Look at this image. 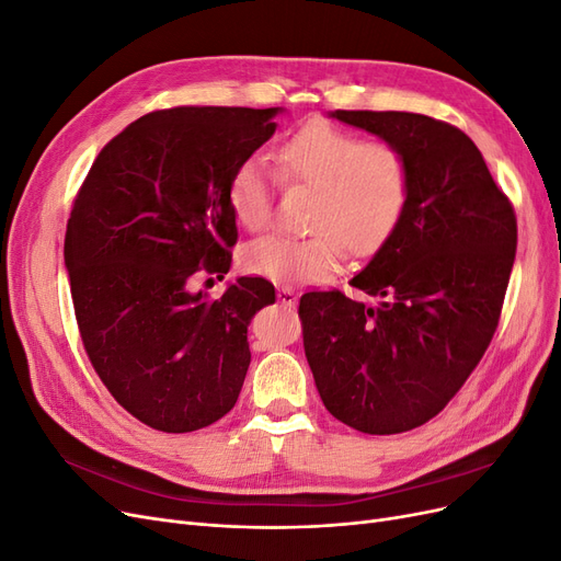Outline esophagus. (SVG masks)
<instances>
[{
	"label": "esophagus",
	"instance_id": "34e87169",
	"mask_svg": "<svg viewBox=\"0 0 561 561\" xmlns=\"http://www.w3.org/2000/svg\"><path fill=\"white\" fill-rule=\"evenodd\" d=\"M278 301L285 304V307H295V304H297V293L293 290V287L280 285L278 287Z\"/></svg>",
	"mask_w": 561,
	"mask_h": 561
}]
</instances>
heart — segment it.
<instances>
[{"label":"heart","instance_id":"heart-1","mask_svg":"<svg viewBox=\"0 0 561 561\" xmlns=\"http://www.w3.org/2000/svg\"><path fill=\"white\" fill-rule=\"evenodd\" d=\"M287 184L311 186L301 236L266 233L250 241L241 264L274 283L320 280L339 268L346 248L355 257L381 250L402 222L410 201V161L390 142H365L330 124H311L278 151ZM233 217L250 231L271 219V178L257 159H245L229 182Z\"/></svg>","mask_w":561,"mask_h":561}]
</instances>
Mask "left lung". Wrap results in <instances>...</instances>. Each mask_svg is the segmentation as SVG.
Segmentation results:
<instances>
[{
  "label": "left lung",
  "instance_id": "left-lung-1",
  "mask_svg": "<svg viewBox=\"0 0 561 561\" xmlns=\"http://www.w3.org/2000/svg\"><path fill=\"white\" fill-rule=\"evenodd\" d=\"M334 118L379 135L410 161V201L390 241L339 290L299 299L304 351L328 412L369 435L437 416L499 328L517 250L513 203L463 130L412 112Z\"/></svg>",
  "mask_w": 561,
  "mask_h": 561
}]
</instances>
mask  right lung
<instances>
[{
	"label": "right lung",
	"instance_id": "add662e5",
	"mask_svg": "<svg viewBox=\"0 0 561 561\" xmlns=\"http://www.w3.org/2000/svg\"><path fill=\"white\" fill-rule=\"evenodd\" d=\"M278 112H149L103 147L75 196L65 266L81 342L114 400L149 428H206L239 400L248 325L276 290L243 276L208 299L194 283L231 266L229 182Z\"/></svg>",
	"mask_w": 561,
	"mask_h": 561
}]
</instances>
